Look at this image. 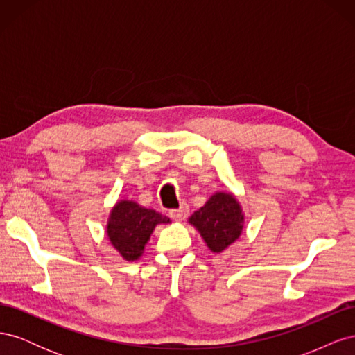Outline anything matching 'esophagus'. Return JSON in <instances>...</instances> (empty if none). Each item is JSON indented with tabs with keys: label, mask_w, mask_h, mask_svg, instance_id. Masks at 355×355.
Returning a JSON list of instances; mask_svg holds the SVG:
<instances>
[{
	"label": "esophagus",
	"mask_w": 355,
	"mask_h": 355,
	"mask_svg": "<svg viewBox=\"0 0 355 355\" xmlns=\"http://www.w3.org/2000/svg\"><path fill=\"white\" fill-rule=\"evenodd\" d=\"M188 213H189V209H188L187 204H180L179 209H171L168 211L170 218L173 220H184L188 216Z\"/></svg>",
	"instance_id": "1"
}]
</instances>
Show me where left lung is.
Returning <instances> with one entry per match:
<instances>
[{
    "label": "left lung",
    "mask_w": 355,
    "mask_h": 355,
    "mask_svg": "<svg viewBox=\"0 0 355 355\" xmlns=\"http://www.w3.org/2000/svg\"><path fill=\"white\" fill-rule=\"evenodd\" d=\"M189 223L198 230L211 252L220 253L240 237L244 214L232 194L216 192L201 209L194 211Z\"/></svg>",
    "instance_id": "obj_1"
}]
</instances>
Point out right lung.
Listing matches in <instances>:
<instances>
[{"instance_id":"obj_1","label":"right lung","mask_w":355,"mask_h":355,"mask_svg":"<svg viewBox=\"0 0 355 355\" xmlns=\"http://www.w3.org/2000/svg\"><path fill=\"white\" fill-rule=\"evenodd\" d=\"M163 214L123 200L115 204L108 220V239L125 261H135L144 253L145 244L158 223H168Z\"/></svg>"}]
</instances>
